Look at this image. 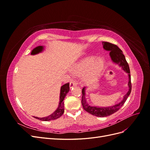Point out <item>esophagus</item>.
Returning a JSON list of instances; mask_svg holds the SVG:
<instances>
[{
  "label": "esophagus",
  "instance_id": "obj_1",
  "mask_svg": "<svg viewBox=\"0 0 150 150\" xmlns=\"http://www.w3.org/2000/svg\"><path fill=\"white\" fill-rule=\"evenodd\" d=\"M77 84H76V82L75 81H71L70 82V88H72V87H74V86H76Z\"/></svg>",
  "mask_w": 150,
  "mask_h": 150
}]
</instances>
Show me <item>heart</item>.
<instances>
[{
    "mask_svg": "<svg viewBox=\"0 0 150 150\" xmlns=\"http://www.w3.org/2000/svg\"><path fill=\"white\" fill-rule=\"evenodd\" d=\"M105 61L102 57L89 56L77 62L72 68V72L79 76L84 77L85 82L93 83L103 71Z\"/></svg>",
    "mask_w": 150,
    "mask_h": 150,
    "instance_id": "heart-1",
    "label": "heart"
}]
</instances>
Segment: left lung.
Masks as SVG:
<instances>
[{"mask_svg": "<svg viewBox=\"0 0 150 150\" xmlns=\"http://www.w3.org/2000/svg\"><path fill=\"white\" fill-rule=\"evenodd\" d=\"M103 45V48L106 51H110V56L111 58V60L115 64L118 65L120 67H121L126 73H128L129 81H128V88L129 90L125 96H123L122 101L115 105H113L109 107H99V106H91L88 103L86 99V88H83L82 89V103L84 110L88 112L91 114L92 115L96 116L98 117H106L112 115L113 113L116 112L118 111L122 107V106L125 104L127 98H128L131 91V76H130V70L129 65L127 62L125 56L122 53L121 50L117 47L116 45L113 44L108 42H102Z\"/></svg>", "mask_w": 150, "mask_h": 150, "instance_id": "left-lung-1", "label": "left lung"}]
</instances>
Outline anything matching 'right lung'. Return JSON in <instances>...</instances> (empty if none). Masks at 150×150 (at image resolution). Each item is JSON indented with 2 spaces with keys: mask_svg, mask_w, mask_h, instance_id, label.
<instances>
[{
  "mask_svg": "<svg viewBox=\"0 0 150 150\" xmlns=\"http://www.w3.org/2000/svg\"><path fill=\"white\" fill-rule=\"evenodd\" d=\"M44 49V46H38L35 48H34L33 51L31 52V55H35V54H37L39 52H41ZM69 83H66L61 86V91H60V97H59V103L58 108L57 110L54 111L52 114L49 115L48 116L44 117H35V118L44 121H48L51 120H56L59 117H60L64 112V99L66 97V94L67 93L69 92Z\"/></svg>",
  "mask_w": 150,
  "mask_h": 150,
  "instance_id": "1",
  "label": "right lung"
}]
</instances>
